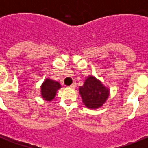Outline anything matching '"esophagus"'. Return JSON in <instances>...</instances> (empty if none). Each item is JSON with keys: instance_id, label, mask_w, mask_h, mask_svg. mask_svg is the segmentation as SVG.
Returning a JSON list of instances; mask_svg holds the SVG:
<instances>
[{"instance_id": "1", "label": "esophagus", "mask_w": 148, "mask_h": 148, "mask_svg": "<svg viewBox=\"0 0 148 148\" xmlns=\"http://www.w3.org/2000/svg\"><path fill=\"white\" fill-rule=\"evenodd\" d=\"M70 87H71V88H76V83H73L71 84V85L70 86Z\"/></svg>"}]
</instances>
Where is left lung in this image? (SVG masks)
<instances>
[{"label":"left lung","mask_w":148,"mask_h":148,"mask_svg":"<svg viewBox=\"0 0 148 148\" xmlns=\"http://www.w3.org/2000/svg\"><path fill=\"white\" fill-rule=\"evenodd\" d=\"M79 93L86 107L96 109L103 105L109 97V89L94 76H89L83 86L79 88Z\"/></svg>","instance_id":"8db88e82"}]
</instances>
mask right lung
Instances as JSON below:
<instances>
[{"instance_id": "add662e5", "label": "right lung", "mask_w": 148, "mask_h": 148, "mask_svg": "<svg viewBox=\"0 0 148 148\" xmlns=\"http://www.w3.org/2000/svg\"><path fill=\"white\" fill-rule=\"evenodd\" d=\"M61 88V85L59 82L51 79H45L44 83L41 85V97L44 100L47 101H52L56 96L57 90Z\"/></svg>"}]
</instances>
